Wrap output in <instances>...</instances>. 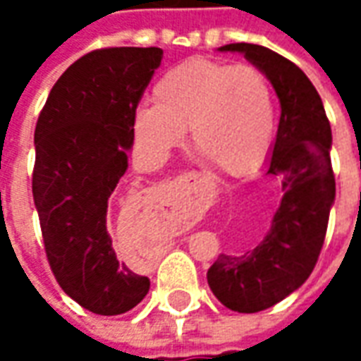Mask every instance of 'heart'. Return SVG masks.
Instances as JSON below:
<instances>
[{
	"instance_id": "b5f03b06",
	"label": "heart",
	"mask_w": 361,
	"mask_h": 361,
	"mask_svg": "<svg viewBox=\"0 0 361 361\" xmlns=\"http://www.w3.org/2000/svg\"><path fill=\"white\" fill-rule=\"evenodd\" d=\"M152 100L133 114L135 141L150 158H164L188 127L193 149L232 176L253 172L271 149L274 94L259 67L188 59L158 79Z\"/></svg>"
}]
</instances>
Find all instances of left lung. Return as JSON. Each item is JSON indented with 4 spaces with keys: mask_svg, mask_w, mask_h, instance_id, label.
Here are the masks:
<instances>
[{
    "mask_svg": "<svg viewBox=\"0 0 361 361\" xmlns=\"http://www.w3.org/2000/svg\"><path fill=\"white\" fill-rule=\"evenodd\" d=\"M259 67L280 100V123L267 173L282 180V201L265 238L242 255H219L207 272L212 294L238 313L282 302L315 269L334 203L331 123L300 67L257 44H226Z\"/></svg>",
    "mask_w": 361,
    "mask_h": 361,
    "instance_id": "8db88e82",
    "label": "left lung"
}]
</instances>
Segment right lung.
<instances>
[{
    "mask_svg": "<svg viewBox=\"0 0 361 361\" xmlns=\"http://www.w3.org/2000/svg\"><path fill=\"white\" fill-rule=\"evenodd\" d=\"M160 61V48L89 51L59 77L36 121L32 197L46 257L61 290L96 315L126 313L149 292L147 276L119 263L106 212Z\"/></svg>",
    "mask_w": 361,
    "mask_h": 361,
    "instance_id": "1",
    "label": "right lung"
}]
</instances>
